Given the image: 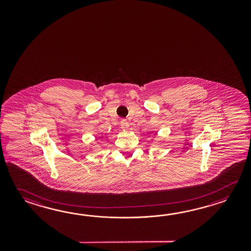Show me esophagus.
Listing matches in <instances>:
<instances>
[{
	"label": "esophagus",
	"mask_w": 251,
	"mask_h": 251,
	"mask_svg": "<svg viewBox=\"0 0 251 251\" xmlns=\"http://www.w3.org/2000/svg\"><path fill=\"white\" fill-rule=\"evenodd\" d=\"M120 126H121V128H123V129H127L129 127V123L126 119H122L121 122H120Z\"/></svg>",
	"instance_id": "obj_1"
}]
</instances>
